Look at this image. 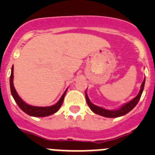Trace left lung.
<instances>
[{
	"mask_svg": "<svg viewBox=\"0 0 155 155\" xmlns=\"http://www.w3.org/2000/svg\"><path fill=\"white\" fill-rule=\"evenodd\" d=\"M144 84H145V78L143 80V83L141 84V87H140V90L139 93L137 95L135 98L133 100H131L130 102H127V104H125L124 105H123L120 109H117V110H107V109H105L102 107H99V106H97V105H94L90 102L89 98L87 97V94L85 92V98L86 101H87V103L88 105V106L90 107V109L92 110V112H94V113L96 114L100 115V116H105V117H108V118H115V117H119V116H122L126 115L127 113H128L130 111L132 110L135 106L137 105V104L139 102L140 98L141 97L142 92H143V87H144Z\"/></svg>",
	"mask_w": 155,
	"mask_h": 155,
	"instance_id": "1",
	"label": "left lung"
}]
</instances>
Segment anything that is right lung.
Here are the masks:
<instances>
[{"label":"right lung","mask_w":155,"mask_h":155,"mask_svg":"<svg viewBox=\"0 0 155 155\" xmlns=\"http://www.w3.org/2000/svg\"><path fill=\"white\" fill-rule=\"evenodd\" d=\"M13 69L14 68L12 67V74H11L10 77V87H11V92H12V96H13L14 99L18 104L19 108L21 110L25 113L26 114L29 115L31 116H35V117H43V116H47L53 114V113H57L59 109L61 108V105H62L63 102H64V98L65 96V94L67 92V90L64 91L63 95L61 96V99L59 100L58 102L55 105H52V106H48V107H38V106H32V105H29L24 102L21 100V98L18 96V94H17L15 91V88L14 87L13 84Z\"/></svg>","instance_id":"1"}]
</instances>
